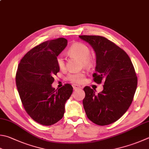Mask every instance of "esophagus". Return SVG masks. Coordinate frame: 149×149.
<instances>
[{
  "mask_svg": "<svg viewBox=\"0 0 149 149\" xmlns=\"http://www.w3.org/2000/svg\"><path fill=\"white\" fill-rule=\"evenodd\" d=\"M72 87H73V89H74V90H77V89H79L81 88V87L78 86V85H73L72 86Z\"/></svg>",
  "mask_w": 149,
  "mask_h": 149,
  "instance_id": "34e87169",
  "label": "esophagus"
}]
</instances>
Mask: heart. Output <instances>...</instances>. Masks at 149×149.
<instances>
[{
  "label": "heart",
  "instance_id": "b5f03b06",
  "mask_svg": "<svg viewBox=\"0 0 149 149\" xmlns=\"http://www.w3.org/2000/svg\"><path fill=\"white\" fill-rule=\"evenodd\" d=\"M69 53L72 56H75L82 60V65L86 68H91L93 64V59L91 56L90 49L86 45L82 43H76L69 47ZM56 63L59 68L63 69L65 67V61L61 55L56 58ZM86 74L84 72L71 73L68 75V80L76 84L82 83L85 80Z\"/></svg>",
  "mask_w": 149,
  "mask_h": 149
}]
</instances>
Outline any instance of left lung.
I'll return each mask as SVG.
<instances>
[{
    "label": "left lung",
    "mask_w": 149,
    "mask_h": 149,
    "mask_svg": "<svg viewBox=\"0 0 149 149\" xmlns=\"http://www.w3.org/2000/svg\"><path fill=\"white\" fill-rule=\"evenodd\" d=\"M89 43L97 56L93 81L103 83L97 95L90 87L84 88V108L95 124L104 126L120 119L130 107L137 88V77L128 55L107 38L100 36H80Z\"/></svg>",
    "instance_id": "1"
}]
</instances>
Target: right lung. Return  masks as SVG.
<instances>
[{
	"mask_svg": "<svg viewBox=\"0 0 149 149\" xmlns=\"http://www.w3.org/2000/svg\"><path fill=\"white\" fill-rule=\"evenodd\" d=\"M67 45L63 38L43 42L22 57L17 70L16 86L22 106L42 125H54L62 119L65 104L72 93L69 84L58 89L51 86L60 71L56 58Z\"/></svg>",
	"mask_w": 149,
	"mask_h": 149,
	"instance_id": "obj_1",
	"label": "right lung"
}]
</instances>
